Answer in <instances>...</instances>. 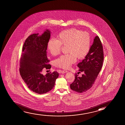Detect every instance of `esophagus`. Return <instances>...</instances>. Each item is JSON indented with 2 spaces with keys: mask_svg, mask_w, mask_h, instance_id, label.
I'll use <instances>...</instances> for the list:
<instances>
[{
  "mask_svg": "<svg viewBox=\"0 0 125 125\" xmlns=\"http://www.w3.org/2000/svg\"><path fill=\"white\" fill-rule=\"evenodd\" d=\"M67 71H61V73H62V74H63V73H67Z\"/></svg>",
  "mask_w": 125,
  "mask_h": 125,
  "instance_id": "1",
  "label": "esophagus"
}]
</instances>
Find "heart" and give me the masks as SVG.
<instances>
[{
    "label": "heart",
    "instance_id": "1",
    "mask_svg": "<svg viewBox=\"0 0 125 125\" xmlns=\"http://www.w3.org/2000/svg\"><path fill=\"white\" fill-rule=\"evenodd\" d=\"M67 45L69 54L62 55L55 61L56 66L65 69L71 67L76 58L82 59L87 55L90 49V36L76 28L64 30L57 36L56 40H49L47 49L52 55L55 56L60 53L62 45Z\"/></svg>",
    "mask_w": 125,
    "mask_h": 125
}]
</instances>
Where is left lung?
Masks as SVG:
<instances>
[{
  "instance_id": "1",
  "label": "left lung",
  "mask_w": 125,
  "mask_h": 125,
  "mask_svg": "<svg viewBox=\"0 0 125 125\" xmlns=\"http://www.w3.org/2000/svg\"><path fill=\"white\" fill-rule=\"evenodd\" d=\"M103 60L102 45L99 37L96 36L88 54L77 64L79 72L83 74L81 77L75 75L74 81L70 85L71 89L78 93L85 92L90 89L101 70Z\"/></svg>"
}]
</instances>
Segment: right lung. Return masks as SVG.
I'll list each match as a JSON object with an SVG mask.
<instances>
[{
    "label": "right lung",
    "mask_w": 125,
    "mask_h": 125,
    "mask_svg": "<svg viewBox=\"0 0 125 125\" xmlns=\"http://www.w3.org/2000/svg\"><path fill=\"white\" fill-rule=\"evenodd\" d=\"M51 31L46 29L41 35H31L26 39L22 49L20 73L22 79L31 90L42 94L52 90L59 73L56 71L43 75V68L50 69L51 65L47 57V42Z\"/></svg>",
    "instance_id": "obj_1"
}]
</instances>
